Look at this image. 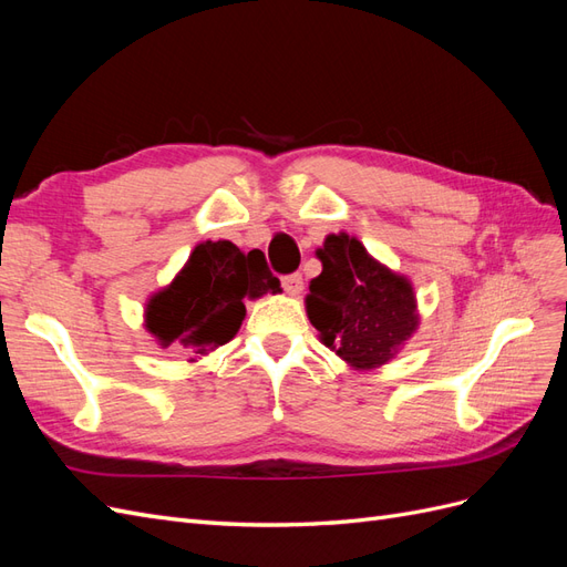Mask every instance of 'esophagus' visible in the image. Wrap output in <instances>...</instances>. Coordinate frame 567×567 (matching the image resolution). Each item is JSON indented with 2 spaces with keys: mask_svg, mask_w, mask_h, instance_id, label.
<instances>
[{
  "mask_svg": "<svg viewBox=\"0 0 567 567\" xmlns=\"http://www.w3.org/2000/svg\"><path fill=\"white\" fill-rule=\"evenodd\" d=\"M284 288L288 290L290 296H300L302 293V274L300 271H293V274H286V277L281 279Z\"/></svg>",
  "mask_w": 567,
  "mask_h": 567,
  "instance_id": "1",
  "label": "esophagus"
}]
</instances>
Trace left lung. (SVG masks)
<instances>
[{
	"mask_svg": "<svg viewBox=\"0 0 567 567\" xmlns=\"http://www.w3.org/2000/svg\"><path fill=\"white\" fill-rule=\"evenodd\" d=\"M317 257L323 269L305 302L323 346L354 369L390 362L419 326L414 288L348 234L326 236Z\"/></svg>",
	"mask_w": 567,
	"mask_h": 567,
	"instance_id": "8db88e82",
	"label": "left lung"
}]
</instances>
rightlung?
I'll use <instances>...</instances> for the list:
<instances>
[{
	"mask_svg": "<svg viewBox=\"0 0 567 567\" xmlns=\"http://www.w3.org/2000/svg\"><path fill=\"white\" fill-rule=\"evenodd\" d=\"M265 255L238 250L231 241L198 244L177 279L146 305V329L163 348L203 357L241 329L246 298L279 293Z\"/></svg>",
	"mask_w": 567,
	"mask_h": 567,
	"instance_id": "obj_1",
	"label": "right lung"
}]
</instances>
